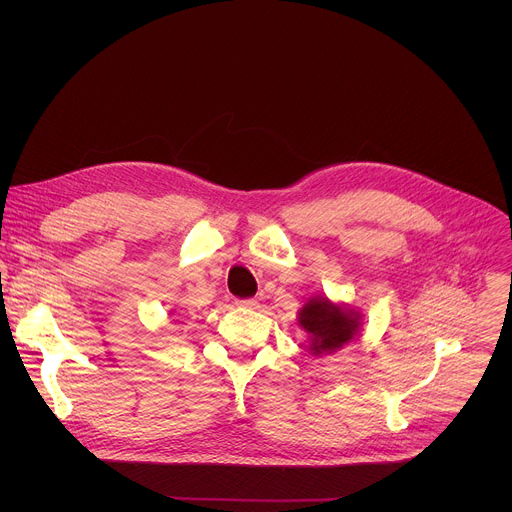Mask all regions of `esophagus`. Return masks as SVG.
I'll return each instance as SVG.
<instances>
[{
  "instance_id": "34e87169",
  "label": "esophagus",
  "mask_w": 512,
  "mask_h": 512,
  "mask_svg": "<svg viewBox=\"0 0 512 512\" xmlns=\"http://www.w3.org/2000/svg\"><path fill=\"white\" fill-rule=\"evenodd\" d=\"M235 304H237L239 308H247V310H255V308H257V300H251V298H249V300H237Z\"/></svg>"
}]
</instances>
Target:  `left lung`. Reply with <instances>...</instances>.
<instances>
[{
	"instance_id": "left-lung-1",
	"label": "left lung",
	"mask_w": 512,
	"mask_h": 512,
	"mask_svg": "<svg viewBox=\"0 0 512 512\" xmlns=\"http://www.w3.org/2000/svg\"><path fill=\"white\" fill-rule=\"evenodd\" d=\"M298 324L308 334L312 356H322L356 340L362 330V314L322 294L308 298L298 312Z\"/></svg>"
}]
</instances>
